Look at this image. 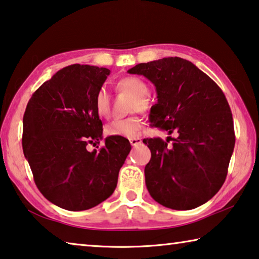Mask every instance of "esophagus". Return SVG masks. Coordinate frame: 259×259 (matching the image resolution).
<instances>
[{
    "instance_id": "1",
    "label": "esophagus",
    "mask_w": 259,
    "mask_h": 259,
    "mask_svg": "<svg viewBox=\"0 0 259 259\" xmlns=\"http://www.w3.org/2000/svg\"><path fill=\"white\" fill-rule=\"evenodd\" d=\"M130 142H131V145H132L133 147H137V146L140 145V143L142 142V140L140 139V138H133V139L130 140Z\"/></svg>"
}]
</instances>
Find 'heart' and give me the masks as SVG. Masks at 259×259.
Listing matches in <instances>:
<instances>
[{
  "label": "heart",
  "instance_id": "b5f03b06",
  "mask_svg": "<svg viewBox=\"0 0 259 259\" xmlns=\"http://www.w3.org/2000/svg\"><path fill=\"white\" fill-rule=\"evenodd\" d=\"M116 88L119 92L133 97L131 104V111H146L148 109L147 95L149 94V87L138 77H125L116 83ZM94 109L97 116L107 117L110 112V97L104 88H100L94 97ZM142 122L138 117L114 119L105 126V133L110 137L134 138L138 137L141 131Z\"/></svg>",
  "mask_w": 259,
  "mask_h": 259
}]
</instances>
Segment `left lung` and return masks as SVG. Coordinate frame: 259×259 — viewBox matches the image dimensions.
Instances as JSON below:
<instances>
[{"label": "left lung", "instance_id": "8db88e82", "mask_svg": "<svg viewBox=\"0 0 259 259\" xmlns=\"http://www.w3.org/2000/svg\"><path fill=\"white\" fill-rule=\"evenodd\" d=\"M127 72L143 75L156 87L158 100L150 109L151 126L177 134L166 141L143 140L151 151L145 167L148 192L173 210L204 204L225 182L235 145L231 108L223 91L180 57L141 63Z\"/></svg>", "mask_w": 259, "mask_h": 259}]
</instances>
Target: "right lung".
Instances as JSON below:
<instances>
[{
    "mask_svg": "<svg viewBox=\"0 0 259 259\" xmlns=\"http://www.w3.org/2000/svg\"><path fill=\"white\" fill-rule=\"evenodd\" d=\"M109 74L105 67L66 66L37 88L25 110V158L41 194L62 209L88 210L111 196L131 151L120 137L105 138L100 150L86 149L103 139L94 97Z\"/></svg>",
    "mask_w": 259,
    "mask_h": 259,
    "instance_id": "right-lung-1",
    "label": "right lung"
}]
</instances>
